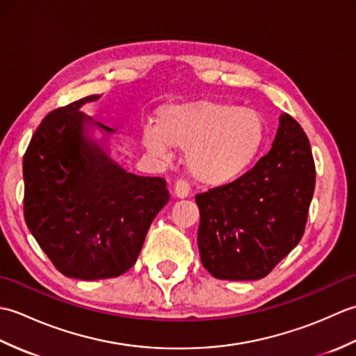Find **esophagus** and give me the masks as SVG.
<instances>
[{
  "label": "esophagus",
  "mask_w": 356,
  "mask_h": 356,
  "mask_svg": "<svg viewBox=\"0 0 356 356\" xmlns=\"http://www.w3.org/2000/svg\"><path fill=\"white\" fill-rule=\"evenodd\" d=\"M174 194H176V197H179V199L188 197V195H190V184H188L184 179L177 180V182L174 184Z\"/></svg>",
  "instance_id": "esophagus-1"
}]
</instances>
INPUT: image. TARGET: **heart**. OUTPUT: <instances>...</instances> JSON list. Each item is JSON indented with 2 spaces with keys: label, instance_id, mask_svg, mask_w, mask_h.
Masks as SVG:
<instances>
[{
  "label": "heart",
  "instance_id": "heart-1",
  "mask_svg": "<svg viewBox=\"0 0 356 356\" xmlns=\"http://www.w3.org/2000/svg\"><path fill=\"white\" fill-rule=\"evenodd\" d=\"M264 134V120L255 110L205 99L166 105L157 113V130L145 128L142 142L157 157L168 156L170 147L186 149L191 176L203 185L222 186L251 166Z\"/></svg>",
  "mask_w": 356,
  "mask_h": 356
}]
</instances>
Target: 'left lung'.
Returning <instances> with one entry per match:
<instances>
[{"label": "left lung", "mask_w": 356, "mask_h": 356, "mask_svg": "<svg viewBox=\"0 0 356 356\" xmlns=\"http://www.w3.org/2000/svg\"><path fill=\"white\" fill-rule=\"evenodd\" d=\"M314 190L311 143L284 113L270 151L252 170L195 195L203 266L218 280L266 277L303 237Z\"/></svg>", "instance_id": "1"}]
</instances>
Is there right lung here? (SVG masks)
<instances>
[{
	"mask_svg": "<svg viewBox=\"0 0 356 356\" xmlns=\"http://www.w3.org/2000/svg\"><path fill=\"white\" fill-rule=\"evenodd\" d=\"M96 99L50 111L22 161L27 228L61 274L79 280L125 274L170 200L162 177L127 172L88 138L90 127L115 133L79 111Z\"/></svg>",
	"mask_w": 356,
	"mask_h": 356,
	"instance_id": "obj_1",
	"label": "right lung"
}]
</instances>
